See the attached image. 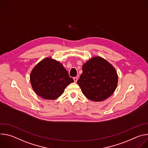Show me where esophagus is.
<instances>
[{
	"label": "esophagus",
	"instance_id": "esophagus-1",
	"mask_svg": "<svg viewBox=\"0 0 148 148\" xmlns=\"http://www.w3.org/2000/svg\"><path fill=\"white\" fill-rule=\"evenodd\" d=\"M73 79H74V81L75 82H77V80H78V77H74V78H73Z\"/></svg>",
	"mask_w": 148,
	"mask_h": 148
}]
</instances>
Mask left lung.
I'll use <instances>...</instances> for the list:
<instances>
[{"label":"left lung","instance_id":"left-lung-1","mask_svg":"<svg viewBox=\"0 0 148 148\" xmlns=\"http://www.w3.org/2000/svg\"><path fill=\"white\" fill-rule=\"evenodd\" d=\"M118 81L115 69L101 57H93L82 66V73L78 80L83 94L91 101L101 102L115 92Z\"/></svg>","mask_w":148,"mask_h":148}]
</instances>
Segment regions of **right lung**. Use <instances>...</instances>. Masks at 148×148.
<instances>
[{
	"mask_svg": "<svg viewBox=\"0 0 148 148\" xmlns=\"http://www.w3.org/2000/svg\"><path fill=\"white\" fill-rule=\"evenodd\" d=\"M30 81L34 91L49 100L58 98L74 82L61 63L51 57L43 59L33 69Z\"/></svg>",
	"mask_w": 148,
	"mask_h": 148,
	"instance_id": "right-lung-1",
	"label": "right lung"
}]
</instances>
